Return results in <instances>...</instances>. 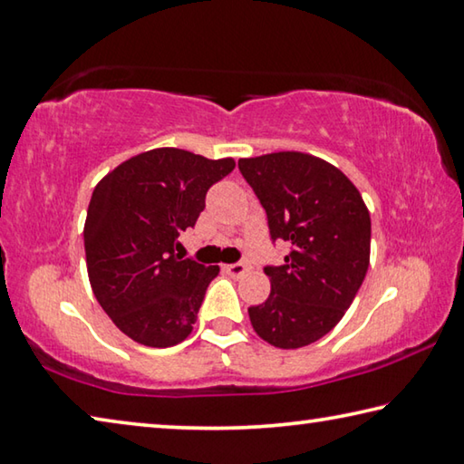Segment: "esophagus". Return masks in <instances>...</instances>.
<instances>
[{"instance_id": "34e87169", "label": "esophagus", "mask_w": 464, "mask_h": 464, "mask_svg": "<svg viewBox=\"0 0 464 464\" xmlns=\"http://www.w3.org/2000/svg\"><path fill=\"white\" fill-rule=\"evenodd\" d=\"M225 272H227V274H231L233 278H241L243 274L247 272V266L243 264V262H237V264H227V266H225Z\"/></svg>"}]
</instances>
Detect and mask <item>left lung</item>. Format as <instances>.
<instances>
[{
  "mask_svg": "<svg viewBox=\"0 0 464 464\" xmlns=\"http://www.w3.org/2000/svg\"><path fill=\"white\" fill-rule=\"evenodd\" d=\"M239 169L268 215L272 239L290 243L268 266L270 296L249 307L256 334L282 350L317 342L350 309L371 264V213L350 178L311 153L243 157Z\"/></svg>",
  "mask_w": 464,
  "mask_h": 464,
  "instance_id": "8db88e82",
  "label": "left lung"
}]
</instances>
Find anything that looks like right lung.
Here are the masks:
<instances>
[{
  "instance_id": "1",
  "label": "right lung",
  "mask_w": 464,
  "mask_h": 464,
  "mask_svg": "<svg viewBox=\"0 0 464 464\" xmlns=\"http://www.w3.org/2000/svg\"><path fill=\"white\" fill-rule=\"evenodd\" d=\"M233 168V157L157 147L122 161L93 188L83 225L90 285L132 342L169 348L190 335L218 266L182 260L178 237L194 227L208 188Z\"/></svg>"
}]
</instances>
